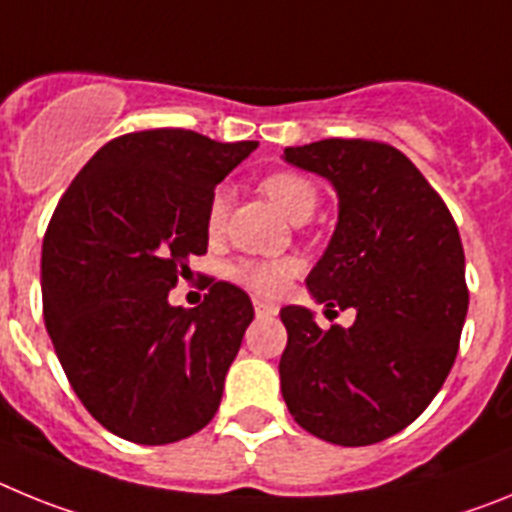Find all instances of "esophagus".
<instances>
[{
	"mask_svg": "<svg viewBox=\"0 0 512 512\" xmlns=\"http://www.w3.org/2000/svg\"><path fill=\"white\" fill-rule=\"evenodd\" d=\"M255 314L257 317H275L278 309L273 304H265V301H255Z\"/></svg>",
	"mask_w": 512,
	"mask_h": 512,
	"instance_id": "esophagus-1",
	"label": "esophagus"
}]
</instances>
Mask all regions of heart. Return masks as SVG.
Masks as SVG:
<instances>
[{"instance_id":"obj_1","label":"heart","mask_w":512,"mask_h":512,"mask_svg":"<svg viewBox=\"0 0 512 512\" xmlns=\"http://www.w3.org/2000/svg\"><path fill=\"white\" fill-rule=\"evenodd\" d=\"M262 190L293 221L309 219L319 201L317 185L309 177L299 175V172H273V175L262 180ZM224 216L226 190L219 188L211 195L206 213V226L211 234H219L221 226H224ZM296 270H299L296 262L288 260V257H275V260L244 257V260L226 265V278L260 296V299H275V296H281L286 291L288 281L296 275Z\"/></svg>"}]
</instances>
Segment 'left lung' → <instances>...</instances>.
Segmentation results:
<instances>
[{
  "label": "left lung",
  "instance_id": "left-lung-1",
  "mask_svg": "<svg viewBox=\"0 0 512 512\" xmlns=\"http://www.w3.org/2000/svg\"><path fill=\"white\" fill-rule=\"evenodd\" d=\"M283 159L337 190L335 234L306 286L319 304L355 309L353 327L330 330L304 306L281 309L283 399L322 441L371 446L415 422L456 361L469 309L459 229L389 144L324 139Z\"/></svg>",
  "mask_w": 512,
  "mask_h": 512
}]
</instances>
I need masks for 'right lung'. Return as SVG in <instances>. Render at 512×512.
<instances>
[{
  "label": "right lung",
  "mask_w": 512,
  "mask_h": 512,
  "mask_svg": "<svg viewBox=\"0 0 512 512\" xmlns=\"http://www.w3.org/2000/svg\"><path fill=\"white\" fill-rule=\"evenodd\" d=\"M257 149L185 128L108 141L53 211L43 319L71 389L118 438L164 446L206 428L255 309L216 281L195 309L167 293L208 250L213 188Z\"/></svg>",
  "instance_id": "1"
}]
</instances>
